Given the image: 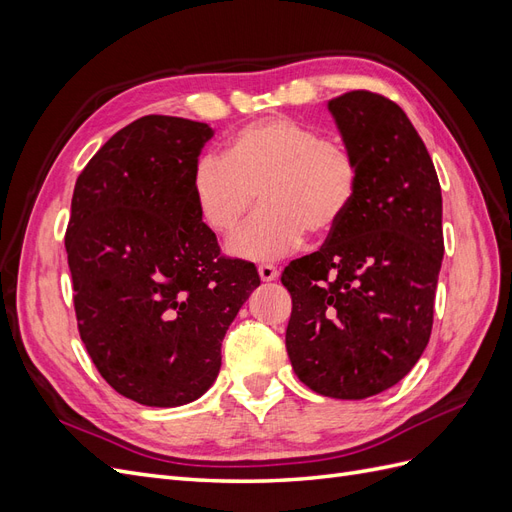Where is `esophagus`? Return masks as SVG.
I'll return each mask as SVG.
<instances>
[{"label": "esophagus", "instance_id": "34e87169", "mask_svg": "<svg viewBox=\"0 0 512 512\" xmlns=\"http://www.w3.org/2000/svg\"><path fill=\"white\" fill-rule=\"evenodd\" d=\"M258 275H260L262 282H275L277 275H280V271H277V267H273V265H260Z\"/></svg>", "mask_w": 512, "mask_h": 512}]
</instances>
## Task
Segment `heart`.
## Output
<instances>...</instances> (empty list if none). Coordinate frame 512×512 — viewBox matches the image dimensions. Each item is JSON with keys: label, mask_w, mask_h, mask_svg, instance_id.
Masks as SVG:
<instances>
[{"label": "heart", "mask_w": 512, "mask_h": 512, "mask_svg": "<svg viewBox=\"0 0 512 512\" xmlns=\"http://www.w3.org/2000/svg\"><path fill=\"white\" fill-rule=\"evenodd\" d=\"M352 151L307 123L267 117L232 134L224 160L205 156L192 170V198L203 224L230 235L260 196L262 209L228 241L243 260H277L307 232L327 237L359 196Z\"/></svg>", "instance_id": "obj_1"}]
</instances>
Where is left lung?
Masks as SVG:
<instances>
[{"mask_svg": "<svg viewBox=\"0 0 512 512\" xmlns=\"http://www.w3.org/2000/svg\"><path fill=\"white\" fill-rule=\"evenodd\" d=\"M361 181L320 252L292 260L286 350L309 389L365 399L421 359L444 256L442 192L425 143L401 108L371 91L327 102Z\"/></svg>", "mask_w": 512, "mask_h": 512, "instance_id": "1", "label": "left lung"}]
</instances>
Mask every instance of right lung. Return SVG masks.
I'll list each match as a JSON object with an SVG mask.
<instances>
[{"mask_svg": "<svg viewBox=\"0 0 512 512\" xmlns=\"http://www.w3.org/2000/svg\"><path fill=\"white\" fill-rule=\"evenodd\" d=\"M207 123L147 115L108 138L76 179L66 252L83 344L102 378L136 404L205 395L222 339L260 277L220 256L196 211L192 170Z\"/></svg>", "mask_w": 512, "mask_h": 512, "instance_id": "1", "label": "right lung"}]
</instances>
